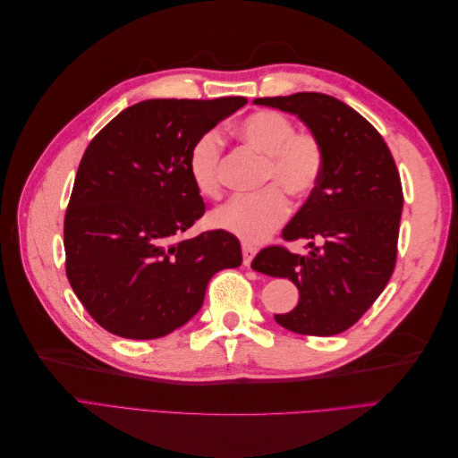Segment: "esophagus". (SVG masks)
Segmentation results:
<instances>
[{
	"instance_id": "1",
	"label": "esophagus",
	"mask_w": 458,
	"mask_h": 458,
	"mask_svg": "<svg viewBox=\"0 0 458 458\" xmlns=\"http://www.w3.org/2000/svg\"><path fill=\"white\" fill-rule=\"evenodd\" d=\"M254 256H256V248L252 244L242 242V263H244L246 267H250Z\"/></svg>"
}]
</instances>
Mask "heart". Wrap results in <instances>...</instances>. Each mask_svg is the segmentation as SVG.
<instances>
[{
    "label": "heart",
    "instance_id": "1",
    "mask_svg": "<svg viewBox=\"0 0 458 458\" xmlns=\"http://www.w3.org/2000/svg\"><path fill=\"white\" fill-rule=\"evenodd\" d=\"M237 135L263 155L261 183H271L256 195L234 197L210 214L216 229L227 231L248 242H259L271 234L290 214L293 197H306L323 174V145L310 131H294V123L276 110H258L246 116ZM224 143L216 131H206L192 143L187 172L202 197H217L221 191L219 168Z\"/></svg>",
    "mask_w": 458,
    "mask_h": 458
}]
</instances>
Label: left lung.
<instances>
[{
    "instance_id": "left-lung-1",
    "label": "left lung",
    "mask_w": 458,
    "mask_h": 458,
    "mask_svg": "<svg viewBox=\"0 0 458 458\" xmlns=\"http://www.w3.org/2000/svg\"><path fill=\"white\" fill-rule=\"evenodd\" d=\"M256 105L296 114L323 145L315 189L283 229L284 241H308L310 254L267 246L252 267L288 276L298 306L275 315L308 336H335L355 325L394 273L403 189L390 148L370 122L325 93L261 97Z\"/></svg>"
}]
</instances>
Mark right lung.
<instances>
[{
    "mask_svg": "<svg viewBox=\"0 0 458 458\" xmlns=\"http://www.w3.org/2000/svg\"><path fill=\"white\" fill-rule=\"evenodd\" d=\"M244 105V97L148 99L91 140L66 208L64 252L68 283L105 330L131 340L170 335L199 313L217 271L242 263L227 231L179 234L204 214L189 148Z\"/></svg>",
    "mask_w": 458,
    "mask_h": 458,
    "instance_id": "add662e5",
    "label": "right lung"
}]
</instances>
